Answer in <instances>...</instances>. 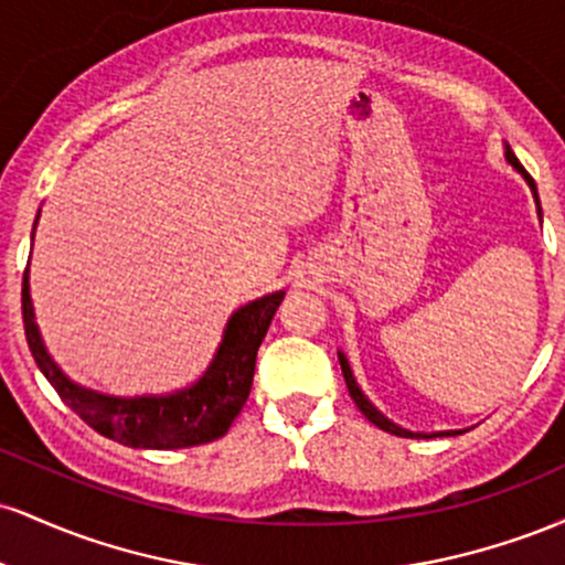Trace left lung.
<instances>
[{
    "label": "left lung",
    "mask_w": 565,
    "mask_h": 565,
    "mask_svg": "<svg viewBox=\"0 0 565 565\" xmlns=\"http://www.w3.org/2000/svg\"><path fill=\"white\" fill-rule=\"evenodd\" d=\"M504 157H508V161L512 167H515L518 172L523 174V178H526V183L531 185V191H534V199H536V210H540V217H542V206H540V193H536V183H534V178H531V174L523 170V164L521 161H518V157L515 153L510 151L508 148V153H504ZM340 355V366H342V377H345V385H348V393H350V398L355 401V406L361 408V414H364V417L369 419V423L372 425H377L380 430H385V433H393V436H401V438H419L417 433H408V430H404V427H398V425H393L391 419L387 417H382V414L377 412V408H374L372 404H369V398L364 393L359 391V385H355V380H353V372H350V364H348V359L342 353H337ZM436 436H454V433H436Z\"/></svg>",
    "instance_id": "obj_1"
}]
</instances>
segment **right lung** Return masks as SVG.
I'll use <instances>...</instances> for the list:
<instances>
[{
    "instance_id": "right-lung-1",
    "label": "right lung",
    "mask_w": 565,
    "mask_h": 565,
    "mask_svg": "<svg viewBox=\"0 0 565 565\" xmlns=\"http://www.w3.org/2000/svg\"><path fill=\"white\" fill-rule=\"evenodd\" d=\"M284 291L260 297L233 313L215 361L196 385L161 398H111L66 380L53 364L34 323L29 295V268L23 274V329L36 366L55 387L71 412H76L100 436L132 449H185L210 444L228 433L252 391L255 359Z\"/></svg>"
}]
</instances>
